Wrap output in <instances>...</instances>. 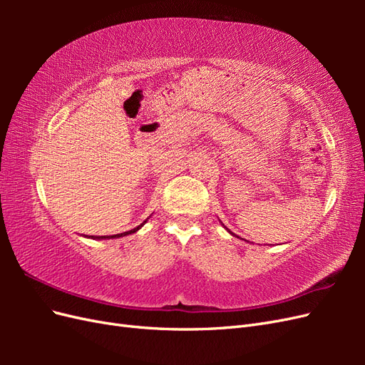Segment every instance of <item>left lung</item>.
Listing matches in <instances>:
<instances>
[{
	"label": "left lung",
	"instance_id": "8db88e82",
	"mask_svg": "<svg viewBox=\"0 0 365 365\" xmlns=\"http://www.w3.org/2000/svg\"><path fill=\"white\" fill-rule=\"evenodd\" d=\"M228 233H230V235H233V233H231V231H230V230H228Z\"/></svg>",
	"mask_w": 365,
	"mask_h": 365
}]
</instances>
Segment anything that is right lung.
<instances>
[{
	"instance_id": "obj_1",
	"label": "right lung",
	"mask_w": 365,
	"mask_h": 365,
	"mask_svg": "<svg viewBox=\"0 0 365 365\" xmlns=\"http://www.w3.org/2000/svg\"><path fill=\"white\" fill-rule=\"evenodd\" d=\"M149 219V217H148ZM146 219V220H148ZM146 220H145V222H146ZM145 222H143V224H140L138 227H135L134 230H130V231H125V233H120V235H114V236H91V239H98V240H101V239H114V237H123V236H128V235H132V233H135V231H138L143 225H145Z\"/></svg>"
}]
</instances>
